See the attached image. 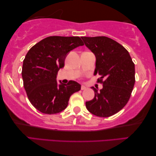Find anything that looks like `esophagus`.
Returning <instances> with one entry per match:
<instances>
[{"mask_svg":"<svg viewBox=\"0 0 156 156\" xmlns=\"http://www.w3.org/2000/svg\"><path fill=\"white\" fill-rule=\"evenodd\" d=\"M81 89L82 90H85V89H86V87L85 86H83V85H81Z\"/></svg>","mask_w":156,"mask_h":156,"instance_id":"34e87169","label":"esophagus"}]
</instances>
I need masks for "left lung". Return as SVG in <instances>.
Instances as JSON below:
<instances>
[{
    "instance_id": "obj_1",
    "label": "left lung",
    "mask_w": 156,
    "mask_h": 156,
    "mask_svg": "<svg viewBox=\"0 0 156 156\" xmlns=\"http://www.w3.org/2000/svg\"><path fill=\"white\" fill-rule=\"evenodd\" d=\"M86 46L96 57L94 75H99L100 90L93 86L95 97L86 102L88 111L96 116L108 117L122 110L129 101L135 81V64L121 44L106 37H83Z\"/></svg>"
}]
</instances>
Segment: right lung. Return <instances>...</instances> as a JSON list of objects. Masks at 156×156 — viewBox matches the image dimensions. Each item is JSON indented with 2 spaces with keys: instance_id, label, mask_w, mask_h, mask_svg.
Wrapping results in <instances>:
<instances>
[{
  "instance_id": "add662e5",
  "label": "right lung",
  "mask_w": 156,
  "mask_h": 156,
  "mask_svg": "<svg viewBox=\"0 0 156 156\" xmlns=\"http://www.w3.org/2000/svg\"><path fill=\"white\" fill-rule=\"evenodd\" d=\"M83 45L79 37L52 36L28 51L22 77L27 98L38 111L48 115L60 113L67 107L70 96L80 90L81 85L75 81L58 85L57 75L64 66L68 53Z\"/></svg>"
}]
</instances>
